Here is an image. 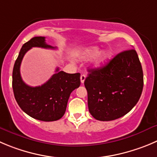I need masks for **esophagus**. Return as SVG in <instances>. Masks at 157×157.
Listing matches in <instances>:
<instances>
[{"instance_id":"1","label":"esophagus","mask_w":157,"mask_h":157,"mask_svg":"<svg viewBox=\"0 0 157 157\" xmlns=\"http://www.w3.org/2000/svg\"><path fill=\"white\" fill-rule=\"evenodd\" d=\"M86 75H84V74H82V75H81V77H80V79H81V83L82 84H83V83H84V82H85V80H86Z\"/></svg>"}]
</instances>
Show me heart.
Returning a JSON list of instances; mask_svg holds the SVG:
<instances>
[{
	"instance_id": "1",
	"label": "heart",
	"mask_w": 157,
	"mask_h": 157,
	"mask_svg": "<svg viewBox=\"0 0 157 157\" xmlns=\"http://www.w3.org/2000/svg\"><path fill=\"white\" fill-rule=\"evenodd\" d=\"M94 58L93 64L94 67L96 68H100L105 65L107 62L111 59V52L109 50H102L98 52V48L96 47H92L86 48L81 53L82 58H90L92 56Z\"/></svg>"
}]
</instances>
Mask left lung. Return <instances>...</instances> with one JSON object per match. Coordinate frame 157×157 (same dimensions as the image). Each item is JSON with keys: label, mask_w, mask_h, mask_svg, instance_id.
Returning a JSON list of instances; mask_svg holds the SVG:
<instances>
[{"label": "left lung", "mask_w": 157, "mask_h": 157, "mask_svg": "<svg viewBox=\"0 0 157 157\" xmlns=\"http://www.w3.org/2000/svg\"><path fill=\"white\" fill-rule=\"evenodd\" d=\"M85 80L89 113L99 121L127 114L138 102L143 73L135 49L123 51L100 68L89 69Z\"/></svg>", "instance_id": "obj_1"}]
</instances>
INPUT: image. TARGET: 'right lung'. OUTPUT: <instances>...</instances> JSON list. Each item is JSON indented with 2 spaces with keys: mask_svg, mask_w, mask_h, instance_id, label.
Returning a JSON list of instances; mask_svg holds the SVG:
<instances>
[{
  "mask_svg": "<svg viewBox=\"0 0 157 157\" xmlns=\"http://www.w3.org/2000/svg\"><path fill=\"white\" fill-rule=\"evenodd\" d=\"M33 47L55 49L44 37H35L25 43L13 68L12 87L14 98L26 114L38 120L52 122L61 119L66 110L70 94L79 87L80 73L68 74L57 68L50 79L41 86L31 87L23 82L20 66L25 53Z\"/></svg>",
  "mask_w": 157,
  "mask_h": 157,
  "instance_id": "obj_1",
  "label": "right lung"
}]
</instances>
